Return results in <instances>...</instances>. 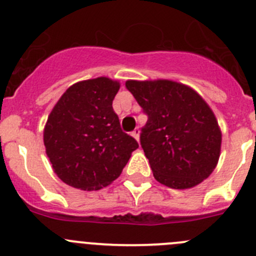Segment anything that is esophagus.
Wrapping results in <instances>:
<instances>
[{
	"instance_id": "34e87169",
	"label": "esophagus",
	"mask_w": 256,
	"mask_h": 256,
	"mask_svg": "<svg viewBox=\"0 0 256 256\" xmlns=\"http://www.w3.org/2000/svg\"><path fill=\"white\" fill-rule=\"evenodd\" d=\"M131 135H132L134 138H135L136 140L138 141V136H140V130H138V128H135V130H134L132 132H131Z\"/></svg>"
}]
</instances>
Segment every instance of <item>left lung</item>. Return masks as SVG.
Masks as SVG:
<instances>
[{"label":"left lung","mask_w":256,"mask_h":256,"mask_svg":"<svg viewBox=\"0 0 256 256\" xmlns=\"http://www.w3.org/2000/svg\"><path fill=\"white\" fill-rule=\"evenodd\" d=\"M126 89L147 115L140 144L154 176L174 190L197 186L216 168L222 134L207 102L171 80H128Z\"/></svg>","instance_id":"obj_1"}]
</instances>
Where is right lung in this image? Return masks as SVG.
Masks as SVG:
<instances>
[{
    "label": "right lung",
    "instance_id": "obj_1",
    "mask_svg": "<svg viewBox=\"0 0 256 256\" xmlns=\"http://www.w3.org/2000/svg\"><path fill=\"white\" fill-rule=\"evenodd\" d=\"M120 84L96 78L72 85L49 115L47 156L56 176L72 187L100 190L120 176L138 141L121 130L112 100Z\"/></svg>",
    "mask_w": 256,
    "mask_h": 256
}]
</instances>
